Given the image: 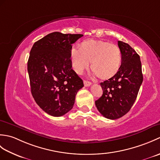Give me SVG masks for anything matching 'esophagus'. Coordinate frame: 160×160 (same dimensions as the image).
I'll use <instances>...</instances> for the list:
<instances>
[{"label":"esophagus","instance_id":"34e87169","mask_svg":"<svg viewBox=\"0 0 160 160\" xmlns=\"http://www.w3.org/2000/svg\"><path fill=\"white\" fill-rule=\"evenodd\" d=\"M84 86H85V87H89V86L91 85V82H89V81H87V80H84Z\"/></svg>","mask_w":160,"mask_h":160}]
</instances>
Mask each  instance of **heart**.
Instances as JSON below:
<instances>
[{
    "instance_id": "1",
    "label": "heart",
    "mask_w": 160,
    "mask_h": 160,
    "mask_svg": "<svg viewBox=\"0 0 160 160\" xmlns=\"http://www.w3.org/2000/svg\"><path fill=\"white\" fill-rule=\"evenodd\" d=\"M72 65L78 73L91 68L100 79L107 80L118 72L121 63V53L115 44L104 40L89 39L80 45V50L73 48L71 51Z\"/></svg>"
}]
</instances>
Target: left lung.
Masks as SVG:
<instances>
[{
	"instance_id": "8db88e82",
	"label": "left lung",
	"mask_w": 160,
	"mask_h": 160,
	"mask_svg": "<svg viewBox=\"0 0 160 160\" xmlns=\"http://www.w3.org/2000/svg\"><path fill=\"white\" fill-rule=\"evenodd\" d=\"M122 55L118 72L100 83L103 93L95 103L106 118L115 120L123 116L133 105L143 81L140 56L127 43L118 41Z\"/></svg>"
}]
</instances>
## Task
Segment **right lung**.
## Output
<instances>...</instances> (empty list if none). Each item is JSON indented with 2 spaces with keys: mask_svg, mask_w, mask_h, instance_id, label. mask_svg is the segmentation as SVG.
Instances as JSON below:
<instances>
[{
  "mask_svg": "<svg viewBox=\"0 0 160 160\" xmlns=\"http://www.w3.org/2000/svg\"><path fill=\"white\" fill-rule=\"evenodd\" d=\"M82 34L53 32L36 42L28 62L31 92L37 104L60 117L73 108L83 81L72 69V44Z\"/></svg>",
  "mask_w": 160,
  "mask_h": 160,
  "instance_id": "1",
  "label": "right lung"
}]
</instances>
